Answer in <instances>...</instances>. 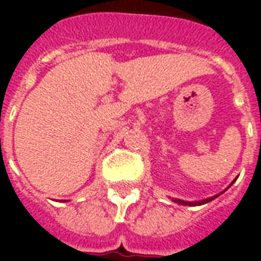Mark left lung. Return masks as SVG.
I'll return each mask as SVG.
<instances>
[{
    "label": "left lung",
    "mask_w": 261,
    "mask_h": 261,
    "mask_svg": "<svg viewBox=\"0 0 261 261\" xmlns=\"http://www.w3.org/2000/svg\"><path fill=\"white\" fill-rule=\"evenodd\" d=\"M217 197V196H215ZM215 197H211V198H207V200H202V201H197V202H189V201H183V200H177V198H175L173 201L177 202V204H181V205H201V204H205V202L211 201V200H214Z\"/></svg>",
    "instance_id": "8db88e82"
}]
</instances>
